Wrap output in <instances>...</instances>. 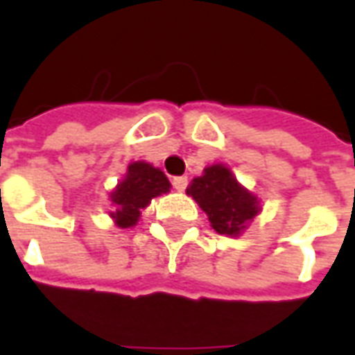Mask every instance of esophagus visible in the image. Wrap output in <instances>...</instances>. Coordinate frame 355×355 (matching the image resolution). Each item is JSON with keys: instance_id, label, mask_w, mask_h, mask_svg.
Masks as SVG:
<instances>
[{"instance_id": "esophagus-1", "label": "esophagus", "mask_w": 355, "mask_h": 355, "mask_svg": "<svg viewBox=\"0 0 355 355\" xmlns=\"http://www.w3.org/2000/svg\"><path fill=\"white\" fill-rule=\"evenodd\" d=\"M186 184H188V178H186V177H175V178H173V188H175L177 192H184Z\"/></svg>"}]
</instances>
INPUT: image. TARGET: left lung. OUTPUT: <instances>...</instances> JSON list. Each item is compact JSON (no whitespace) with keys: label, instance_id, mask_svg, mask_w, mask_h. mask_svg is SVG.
I'll list each match as a JSON object with an SVG mask.
<instances>
[{"label":"left lung","instance_id":"8db88e82","mask_svg":"<svg viewBox=\"0 0 355 355\" xmlns=\"http://www.w3.org/2000/svg\"><path fill=\"white\" fill-rule=\"evenodd\" d=\"M201 211L209 216L211 228L216 234L238 238L262 211L261 200L239 184L230 167L224 163H213L203 169L186 188Z\"/></svg>","mask_w":355,"mask_h":355}]
</instances>
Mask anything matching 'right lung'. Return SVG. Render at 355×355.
<instances>
[{
	"instance_id": "right-lung-1",
	"label": "right lung",
	"mask_w": 355,
	"mask_h": 355,
	"mask_svg": "<svg viewBox=\"0 0 355 355\" xmlns=\"http://www.w3.org/2000/svg\"><path fill=\"white\" fill-rule=\"evenodd\" d=\"M169 178L162 169L146 162L129 163L123 178L110 192V201L114 205L110 218L119 228H132L139 223L142 209H146L154 198L169 193Z\"/></svg>"
}]
</instances>
